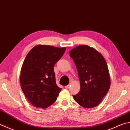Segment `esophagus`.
Segmentation results:
<instances>
[{
    "label": "esophagus",
    "instance_id": "34e87169",
    "mask_svg": "<svg viewBox=\"0 0 130 130\" xmlns=\"http://www.w3.org/2000/svg\"><path fill=\"white\" fill-rule=\"evenodd\" d=\"M69 87H70V85H66V86H65L66 89H68V88H69Z\"/></svg>",
    "mask_w": 130,
    "mask_h": 130
}]
</instances>
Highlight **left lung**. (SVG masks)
Listing matches in <instances>:
<instances>
[{
    "mask_svg": "<svg viewBox=\"0 0 130 130\" xmlns=\"http://www.w3.org/2000/svg\"><path fill=\"white\" fill-rule=\"evenodd\" d=\"M77 70L80 91L73 95L75 101L85 108L99 105L110 86V77L104 57L95 48L80 45L70 52Z\"/></svg>",
    "mask_w": 130,
    "mask_h": 130,
    "instance_id": "obj_1",
    "label": "left lung"
}]
</instances>
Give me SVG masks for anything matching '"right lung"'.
Segmentation results:
<instances>
[{
  "mask_svg": "<svg viewBox=\"0 0 130 130\" xmlns=\"http://www.w3.org/2000/svg\"><path fill=\"white\" fill-rule=\"evenodd\" d=\"M49 45L35 46L27 54L20 72V84L26 98L37 108L54 103L62 89L56 84L54 67L66 51Z\"/></svg>",
  "mask_w": 130,
  "mask_h": 130,
  "instance_id": "right-lung-1",
  "label": "right lung"
}]
</instances>
